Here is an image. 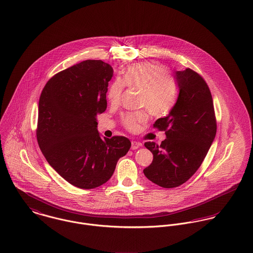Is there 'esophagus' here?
<instances>
[{"instance_id": "esophagus-1", "label": "esophagus", "mask_w": 253, "mask_h": 253, "mask_svg": "<svg viewBox=\"0 0 253 253\" xmlns=\"http://www.w3.org/2000/svg\"><path fill=\"white\" fill-rule=\"evenodd\" d=\"M140 146H141V143H139V142H137V141H132V142H131V150H136V149H138Z\"/></svg>"}]
</instances>
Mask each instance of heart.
<instances>
[{"label":"heart","instance_id":"1","mask_svg":"<svg viewBox=\"0 0 253 253\" xmlns=\"http://www.w3.org/2000/svg\"><path fill=\"white\" fill-rule=\"evenodd\" d=\"M166 65L156 61H146L128 66L120 79L111 83L107 98L112 105L119 104L126 85L141 89L140 104L155 116H164L170 112L176 103L178 84L168 74ZM149 119L148 110L127 112L122 115L121 123L126 129L135 132L140 125Z\"/></svg>","mask_w":253,"mask_h":253}]
</instances>
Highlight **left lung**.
<instances>
[{"label":"left lung","instance_id":"8db88e82","mask_svg":"<svg viewBox=\"0 0 253 253\" xmlns=\"http://www.w3.org/2000/svg\"><path fill=\"white\" fill-rule=\"evenodd\" d=\"M179 95L170 113L158 119L154 128L166 131L160 145L145 142L153 156L145 176L163 188H175L189 180L204 162L216 134L212 96L205 79L186 68L176 72Z\"/></svg>","mask_w":253,"mask_h":253}]
</instances>
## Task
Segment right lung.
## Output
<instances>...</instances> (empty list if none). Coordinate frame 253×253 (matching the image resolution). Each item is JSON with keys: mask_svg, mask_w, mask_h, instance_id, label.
Here are the masks:
<instances>
[{"mask_svg": "<svg viewBox=\"0 0 253 253\" xmlns=\"http://www.w3.org/2000/svg\"><path fill=\"white\" fill-rule=\"evenodd\" d=\"M112 76L108 63L87 59L55 74L40 96L39 147L50 167L81 189L106 183L131 146L125 136L102 138L96 128Z\"/></svg>", "mask_w": 253, "mask_h": 253, "instance_id": "obj_1", "label": "right lung"}]
</instances>
